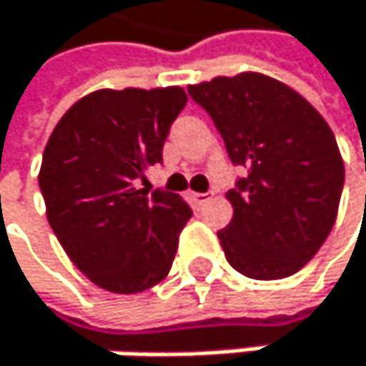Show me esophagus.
<instances>
[{
	"label": "esophagus",
	"mask_w": 366,
	"mask_h": 366,
	"mask_svg": "<svg viewBox=\"0 0 366 366\" xmlns=\"http://www.w3.org/2000/svg\"><path fill=\"white\" fill-rule=\"evenodd\" d=\"M189 197H191V202H193L195 206H204V204L210 202V193H191Z\"/></svg>",
	"instance_id": "obj_1"
}]
</instances>
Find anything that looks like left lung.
Segmentation results:
<instances>
[{
    "label": "left lung",
    "instance_id": "1",
    "mask_svg": "<svg viewBox=\"0 0 366 366\" xmlns=\"http://www.w3.org/2000/svg\"><path fill=\"white\" fill-rule=\"evenodd\" d=\"M189 94L213 118L230 162L248 169L226 193L234 213L217 232L228 263L259 281L299 272L325 244L345 184L330 124L301 94L257 72Z\"/></svg>",
    "mask_w": 366,
    "mask_h": 366
}]
</instances>
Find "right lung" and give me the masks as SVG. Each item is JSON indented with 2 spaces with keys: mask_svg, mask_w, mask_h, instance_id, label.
<instances>
[{
  "mask_svg": "<svg viewBox=\"0 0 366 366\" xmlns=\"http://www.w3.org/2000/svg\"><path fill=\"white\" fill-rule=\"evenodd\" d=\"M182 87L98 89L65 112L39 171L48 222L67 257L98 287L136 294L173 265L191 206L175 193L138 189L162 162Z\"/></svg>",
  "mask_w": 366,
  "mask_h": 366,
  "instance_id": "right-lung-1",
  "label": "right lung"
}]
</instances>
